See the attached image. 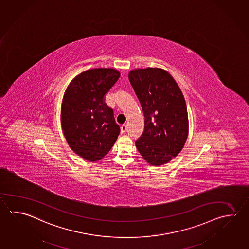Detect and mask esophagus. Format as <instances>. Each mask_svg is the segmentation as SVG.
<instances>
[{"instance_id":"34e87169","label":"esophagus","mask_w":249,"mask_h":249,"mask_svg":"<svg viewBox=\"0 0 249 249\" xmlns=\"http://www.w3.org/2000/svg\"><path fill=\"white\" fill-rule=\"evenodd\" d=\"M127 125H125V124L122 125V127H121V132H122V133H125V132L127 131Z\"/></svg>"}]
</instances>
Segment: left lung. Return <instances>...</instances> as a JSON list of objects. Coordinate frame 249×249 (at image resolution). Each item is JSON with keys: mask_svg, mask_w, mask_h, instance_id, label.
Masks as SVG:
<instances>
[{"mask_svg": "<svg viewBox=\"0 0 249 249\" xmlns=\"http://www.w3.org/2000/svg\"><path fill=\"white\" fill-rule=\"evenodd\" d=\"M128 78L145 118L144 130L136 141V148L149 164L168 163L182 150L188 138L183 94L173 76L162 69L131 71Z\"/></svg>", "mask_w": 249, "mask_h": 249, "instance_id": "8db88e82", "label": "left lung"}]
</instances>
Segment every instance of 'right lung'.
I'll return each mask as SVG.
<instances>
[{
	"label": "right lung",
	"mask_w": 249,
	"mask_h": 249,
	"mask_svg": "<svg viewBox=\"0 0 249 249\" xmlns=\"http://www.w3.org/2000/svg\"><path fill=\"white\" fill-rule=\"evenodd\" d=\"M120 77L113 69H93L75 76L61 105V127L76 154L89 161L107 155L120 134L105 96Z\"/></svg>",
	"instance_id": "right-lung-1"
}]
</instances>
